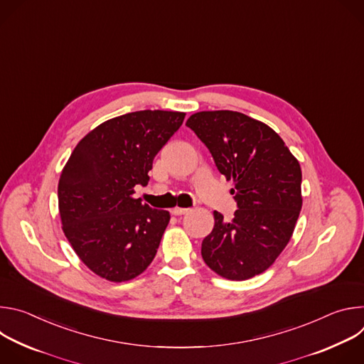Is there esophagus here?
I'll return each mask as SVG.
<instances>
[{
    "instance_id": "esophagus-1",
    "label": "esophagus",
    "mask_w": 364,
    "mask_h": 364,
    "mask_svg": "<svg viewBox=\"0 0 364 364\" xmlns=\"http://www.w3.org/2000/svg\"><path fill=\"white\" fill-rule=\"evenodd\" d=\"M188 212H190V209H183V207H174V209L171 210V213L174 216H183V215H186Z\"/></svg>"
}]
</instances>
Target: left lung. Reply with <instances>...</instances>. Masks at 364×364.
I'll use <instances>...</instances> for the list:
<instances>
[{
  "label": "left lung",
  "mask_w": 364,
  "mask_h": 364,
  "mask_svg": "<svg viewBox=\"0 0 364 364\" xmlns=\"http://www.w3.org/2000/svg\"><path fill=\"white\" fill-rule=\"evenodd\" d=\"M186 125L235 181L237 210L230 222L215 212V228L201 243L204 262L233 281L264 272L289 242L301 212L299 163L272 128L240 112H197Z\"/></svg>",
  "instance_id": "left-lung-1"
}]
</instances>
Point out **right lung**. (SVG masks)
<instances>
[{"label":"right lung","instance_id":"1","mask_svg":"<svg viewBox=\"0 0 364 364\" xmlns=\"http://www.w3.org/2000/svg\"><path fill=\"white\" fill-rule=\"evenodd\" d=\"M186 114L138 111L90 131L73 149L59 180L63 232L82 262L112 282L142 274L170 222L167 210L134 198L159 151Z\"/></svg>","mask_w":364,"mask_h":364}]
</instances>
